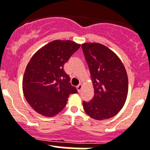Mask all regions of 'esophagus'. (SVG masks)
I'll use <instances>...</instances> for the list:
<instances>
[{
    "label": "esophagus",
    "instance_id": "esophagus-1",
    "mask_svg": "<svg viewBox=\"0 0 150 150\" xmlns=\"http://www.w3.org/2000/svg\"><path fill=\"white\" fill-rule=\"evenodd\" d=\"M76 89H77L78 92H79V91H81V89H82V85L81 84L78 85L77 86H76Z\"/></svg>",
    "mask_w": 150,
    "mask_h": 150
}]
</instances>
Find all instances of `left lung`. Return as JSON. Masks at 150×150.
I'll list each match as a JSON object with an SVG mask.
<instances>
[{"instance_id":"8db88e82","label":"left lung","mask_w":150,"mask_h":150,"mask_svg":"<svg viewBox=\"0 0 150 150\" xmlns=\"http://www.w3.org/2000/svg\"><path fill=\"white\" fill-rule=\"evenodd\" d=\"M93 83L95 95L83 101L85 112L94 120H104L116 116L124 106L128 90V75L121 60L100 43L82 45Z\"/></svg>"}]
</instances>
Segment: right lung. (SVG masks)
Here are the masks:
<instances>
[{"label":"right lung","instance_id":"1","mask_svg":"<svg viewBox=\"0 0 150 150\" xmlns=\"http://www.w3.org/2000/svg\"><path fill=\"white\" fill-rule=\"evenodd\" d=\"M79 47L73 41L57 40L32 56L22 86L26 100L37 112L47 117L55 116L64 108L69 95L77 92L64 65Z\"/></svg>","mask_w":150,"mask_h":150}]
</instances>
